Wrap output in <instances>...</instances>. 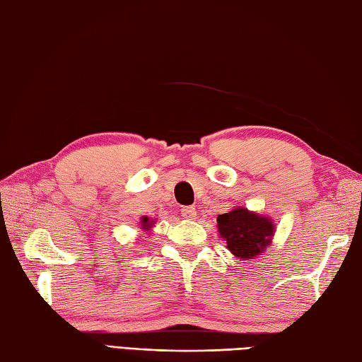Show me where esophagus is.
<instances>
[{
  "instance_id": "esophagus-1",
  "label": "esophagus",
  "mask_w": 362,
  "mask_h": 362,
  "mask_svg": "<svg viewBox=\"0 0 362 362\" xmlns=\"http://www.w3.org/2000/svg\"><path fill=\"white\" fill-rule=\"evenodd\" d=\"M181 216L187 220H194L197 217V209L194 206H186V208L181 209Z\"/></svg>"
}]
</instances>
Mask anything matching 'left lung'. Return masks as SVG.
<instances>
[{
    "instance_id": "obj_1",
    "label": "left lung",
    "mask_w": 362,
    "mask_h": 362,
    "mask_svg": "<svg viewBox=\"0 0 362 362\" xmlns=\"http://www.w3.org/2000/svg\"><path fill=\"white\" fill-rule=\"evenodd\" d=\"M218 234L226 242V248L238 259H255L272 245L275 235L274 218L250 211L243 206L217 217Z\"/></svg>"
}]
</instances>
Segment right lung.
I'll list each match as a JSON object with an SVG mask.
<instances>
[{
	"label": "right lung",
	"mask_w": 362,
	"mask_h": 362,
	"mask_svg": "<svg viewBox=\"0 0 362 362\" xmlns=\"http://www.w3.org/2000/svg\"><path fill=\"white\" fill-rule=\"evenodd\" d=\"M154 223H156V222H154V220H150L148 217H142V218H140V230H142V231H148V234H150V231H151V228L154 226Z\"/></svg>",
	"instance_id": "right-lung-1"
}]
</instances>
